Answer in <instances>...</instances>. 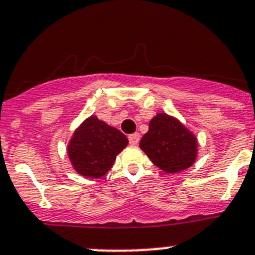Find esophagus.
I'll list each match as a JSON object with an SVG mask.
<instances>
[{
    "label": "esophagus",
    "instance_id": "obj_1",
    "mask_svg": "<svg viewBox=\"0 0 255 255\" xmlns=\"http://www.w3.org/2000/svg\"><path fill=\"white\" fill-rule=\"evenodd\" d=\"M139 138H141L139 133H133V134H129V137H128V139H129V143L132 144V146H137L139 142Z\"/></svg>",
    "mask_w": 255,
    "mask_h": 255
}]
</instances>
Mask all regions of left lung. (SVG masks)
Instances as JSON below:
<instances>
[{"instance_id":"left-lung-1","label":"left lung","mask_w":255,"mask_h":255,"mask_svg":"<svg viewBox=\"0 0 255 255\" xmlns=\"http://www.w3.org/2000/svg\"><path fill=\"white\" fill-rule=\"evenodd\" d=\"M139 148L156 166L169 174L190 167L198 156L196 134L178 118L166 113H157L151 119Z\"/></svg>"}]
</instances>
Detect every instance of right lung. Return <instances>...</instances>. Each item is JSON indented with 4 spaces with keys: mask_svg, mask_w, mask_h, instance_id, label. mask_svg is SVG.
Listing matches in <instances>:
<instances>
[{
    "mask_svg": "<svg viewBox=\"0 0 255 255\" xmlns=\"http://www.w3.org/2000/svg\"><path fill=\"white\" fill-rule=\"evenodd\" d=\"M127 144L128 138L121 130L90 116L73 132L67 155L76 173L95 179L111 170L117 155Z\"/></svg>",
    "mask_w": 255,
    "mask_h": 255,
    "instance_id": "right-lung-1",
    "label": "right lung"
}]
</instances>
